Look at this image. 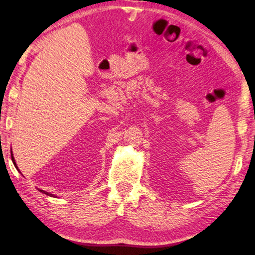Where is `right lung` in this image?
Wrapping results in <instances>:
<instances>
[{
	"label": "right lung",
	"mask_w": 255,
	"mask_h": 255,
	"mask_svg": "<svg viewBox=\"0 0 255 255\" xmlns=\"http://www.w3.org/2000/svg\"><path fill=\"white\" fill-rule=\"evenodd\" d=\"M11 158H12V161H13V164H14V166L16 167V164H15V160H14V158H13V155H12V152H11ZM16 169H18V167H16ZM41 193H44V194H46V195H51V197H55V195L54 194H51V193H48V192H46V191H43V190H39Z\"/></svg>",
	"instance_id": "obj_1"
}]
</instances>
